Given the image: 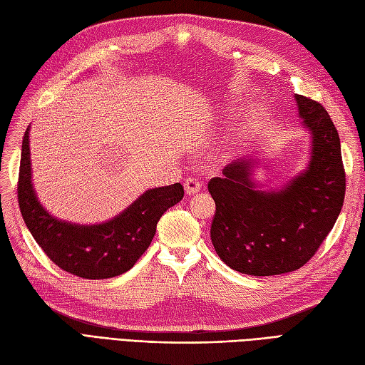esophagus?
Returning <instances> with one entry per match:
<instances>
[{
  "mask_svg": "<svg viewBox=\"0 0 365 365\" xmlns=\"http://www.w3.org/2000/svg\"><path fill=\"white\" fill-rule=\"evenodd\" d=\"M200 180L197 179V177H186L185 180V190H186V194H195L197 191H200Z\"/></svg>",
  "mask_w": 365,
  "mask_h": 365,
  "instance_id": "1",
  "label": "esophagus"
}]
</instances>
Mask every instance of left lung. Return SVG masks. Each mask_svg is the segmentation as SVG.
Wrapping results in <instances>:
<instances>
[{"instance_id":"left-lung-1","label":"left lung","mask_w":365,"mask_h":365,"mask_svg":"<svg viewBox=\"0 0 365 365\" xmlns=\"http://www.w3.org/2000/svg\"><path fill=\"white\" fill-rule=\"evenodd\" d=\"M299 115L312 130L308 168L284 190H256L251 160L232 162L208 191L216 202L211 240L230 268L250 276L294 272L310 260L344 205L345 171L339 134L321 103L296 96Z\"/></svg>"}]
</instances>
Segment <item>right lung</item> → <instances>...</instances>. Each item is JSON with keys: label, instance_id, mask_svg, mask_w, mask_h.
Here are the masks:
<instances>
[{"label": "right lung", "instance_id": "right-lung-1", "mask_svg": "<svg viewBox=\"0 0 365 365\" xmlns=\"http://www.w3.org/2000/svg\"><path fill=\"white\" fill-rule=\"evenodd\" d=\"M29 128L21 146L18 205L26 227L55 265L83 279H108L126 273L142 257L162 214L179 203L183 186L148 190L117 217L100 225H76L52 217L32 188Z\"/></svg>", "mask_w": 365, "mask_h": 365}]
</instances>
